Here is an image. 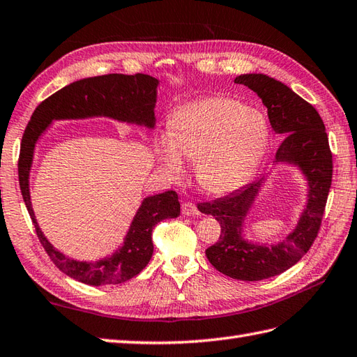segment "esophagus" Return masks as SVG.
Returning a JSON list of instances; mask_svg holds the SVG:
<instances>
[{"mask_svg":"<svg viewBox=\"0 0 357 357\" xmlns=\"http://www.w3.org/2000/svg\"><path fill=\"white\" fill-rule=\"evenodd\" d=\"M181 213L183 215H199V211H197V206L192 202H185L181 204Z\"/></svg>","mask_w":357,"mask_h":357,"instance_id":"34e87169","label":"esophagus"}]
</instances>
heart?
Here are the masks:
<instances>
[{
	"mask_svg": "<svg viewBox=\"0 0 357 357\" xmlns=\"http://www.w3.org/2000/svg\"><path fill=\"white\" fill-rule=\"evenodd\" d=\"M267 140V119L258 109L223 96L206 98L177 109L160 140V158L176 177L185 171L181 157L197 162L204 191L229 194L250 180Z\"/></svg>",
	"mask_w": 357,
	"mask_h": 357,
	"instance_id": "b5f03b06",
	"label": "heart"
}]
</instances>
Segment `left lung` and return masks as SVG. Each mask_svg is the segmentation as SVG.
<instances>
[{
	"mask_svg": "<svg viewBox=\"0 0 357 357\" xmlns=\"http://www.w3.org/2000/svg\"><path fill=\"white\" fill-rule=\"evenodd\" d=\"M235 84L255 91L267 107V116L276 134L284 140L275 162L299 166L308 181L307 208L298 226L278 244L259 245L243 238L244 220L255 202L264 177L243 186L223 199L199 203L206 215L221 226L220 238L206 249V257L218 272L241 281H261L286 272L303 258L318 236L333 176L328 137L319 113L287 85L261 73L241 75Z\"/></svg>",
	"mask_w": 357,
	"mask_h": 357,
	"instance_id": "obj_1",
	"label": "left lung"
}]
</instances>
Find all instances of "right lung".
I'll return each mask as SVG.
<instances>
[{
	"label": "right lung",
	"mask_w": 357,
	"mask_h": 357,
	"mask_svg": "<svg viewBox=\"0 0 357 357\" xmlns=\"http://www.w3.org/2000/svg\"><path fill=\"white\" fill-rule=\"evenodd\" d=\"M158 81L148 75H104L81 79L61 89L43 100L30 117L22 134L18 177L24 203L33 221L36 235L53 264L70 278L89 286L121 284L139 275L153 257V229L166 218L180 215V203L176 191H166L146 197L132 218L123 245L112 257L90 261H76L56 250L38 226L30 203L29 176L33 160L35 145L39 136L53 121L105 116L119 122H128L154 128V107Z\"/></svg>",
	"instance_id": "1"
}]
</instances>
